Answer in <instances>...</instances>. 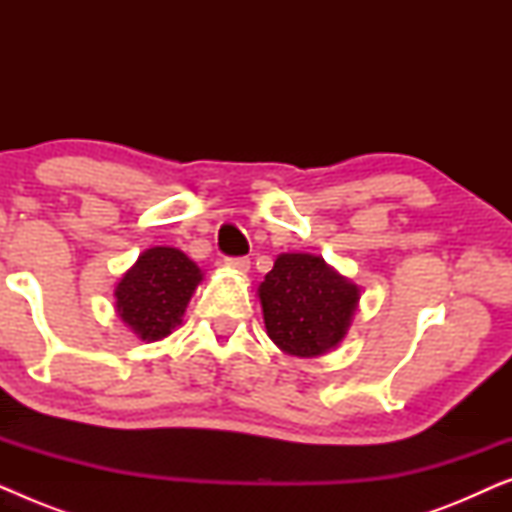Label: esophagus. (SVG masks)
<instances>
[{"mask_svg": "<svg viewBox=\"0 0 512 512\" xmlns=\"http://www.w3.org/2000/svg\"><path fill=\"white\" fill-rule=\"evenodd\" d=\"M223 263H226L228 268L237 270V272H247L251 268V261H249L247 256H228Z\"/></svg>", "mask_w": 512, "mask_h": 512, "instance_id": "34e87169", "label": "esophagus"}]
</instances>
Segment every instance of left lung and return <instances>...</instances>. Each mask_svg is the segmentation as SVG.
<instances>
[{"label": "left lung", "mask_w": 512, "mask_h": 512, "mask_svg": "<svg viewBox=\"0 0 512 512\" xmlns=\"http://www.w3.org/2000/svg\"><path fill=\"white\" fill-rule=\"evenodd\" d=\"M268 335L296 356H319L345 338L359 305V286L347 282L324 258L282 254L258 286Z\"/></svg>", "instance_id": "1"}]
</instances>
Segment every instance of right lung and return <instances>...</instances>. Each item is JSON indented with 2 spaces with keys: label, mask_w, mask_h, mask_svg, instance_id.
<instances>
[{
  "label": "right lung",
  "mask_w": 512,
  "mask_h": 512,
  "mask_svg": "<svg viewBox=\"0 0 512 512\" xmlns=\"http://www.w3.org/2000/svg\"><path fill=\"white\" fill-rule=\"evenodd\" d=\"M202 272L186 254L153 247L137 258L116 286V310L142 340H160L181 324Z\"/></svg>",
  "instance_id": "right-lung-1"
}]
</instances>
